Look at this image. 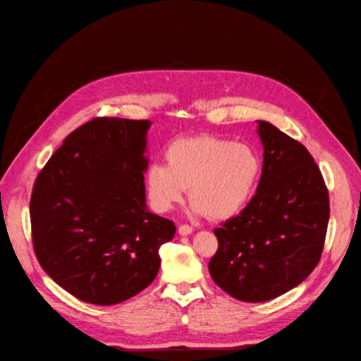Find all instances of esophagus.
Here are the masks:
<instances>
[{"label": "esophagus", "instance_id": "1", "mask_svg": "<svg viewBox=\"0 0 361 361\" xmlns=\"http://www.w3.org/2000/svg\"><path fill=\"white\" fill-rule=\"evenodd\" d=\"M192 226H189V225H180L178 226V234L180 235H189V234H192Z\"/></svg>", "mask_w": 361, "mask_h": 361}]
</instances>
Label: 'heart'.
I'll list each match as a JSON object with an SVG mask.
<instances>
[{"mask_svg": "<svg viewBox=\"0 0 361 361\" xmlns=\"http://www.w3.org/2000/svg\"><path fill=\"white\" fill-rule=\"evenodd\" d=\"M262 171L248 144L217 136L181 137L166 150V164L153 163L145 172V188L153 208L171 211L189 188L192 216L226 220L237 216L255 195Z\"/></svg>", "mask_w": 361, "mask_h": 361, "instance_id": "1", "label": "heart"}]
</instances>
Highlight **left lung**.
I'll list each match as a JSON object with an SVG mask.
<instances>
[{"label": "left lung", "instance_id": "obj_1", "mask_svg": "<svg viewBox=\"0 0 361 361\" xmlns=\"http://www.w3.org/2000/svg\"><path fill=\"white\" fill-rule=\"evenodd\" d=\"M256 122L264 147L256 195L214 229L219 250L208 267L221 290L245 302L270 301L307 279L329 224V194L309 150L270 122Z\"/></svg>", "mask_w": 361, "mask_h": 361}]
</instances>
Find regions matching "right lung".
Listing matches in <instances>:
<instances>
[{"label": "right lung", "mask_w": 361, "mask_h": 361, "mask_svg": "<svg viewBox=\"0 0 361 361\" xmlns=\"http://www.w3.org/2000/svg\"><path fill=\"white\" fill-rule=\"evenodd\" d=\"M150 121L97 118L66 137L37 176L30 225L38 262L83 302L127 301L157 278L173 221L145 203Z\"/></svg>", "instance_id": "add662e5"}]
</instances>
